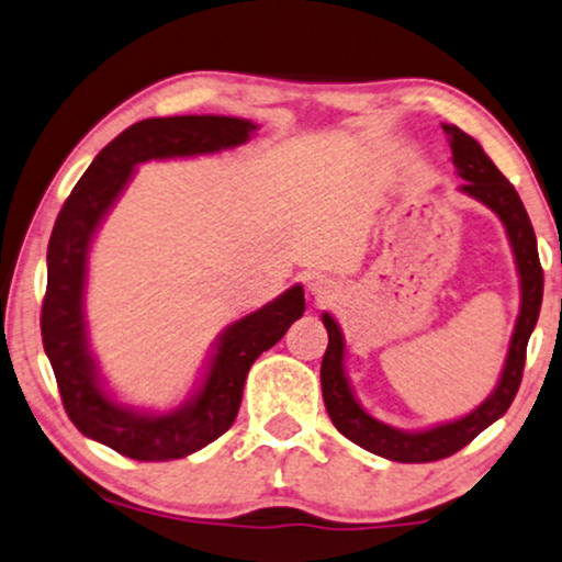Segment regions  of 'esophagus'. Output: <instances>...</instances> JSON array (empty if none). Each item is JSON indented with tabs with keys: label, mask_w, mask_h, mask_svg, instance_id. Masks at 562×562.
Instances as JSON below:
<instances>
[{
	"label": "esophagus",
	"mask_w": 562,
	"mask_h": 562,
	"mask_svg": "<svg viewBox=\"0 0 562 562\" xmlns=\"http://www.w3.org/2000/svg\"><path fill=\"white\" fill-rule=\"evenodd\" d=\"M308 293L316 297V301H328L334 293V282L324 274H313L308 277Z\"/></svg>",
	"instance_id": "34e87169"
}]
</instances>
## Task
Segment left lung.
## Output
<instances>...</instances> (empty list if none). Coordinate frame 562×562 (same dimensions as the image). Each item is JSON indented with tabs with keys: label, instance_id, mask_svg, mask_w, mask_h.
<instances>
[{
	"label": "left lung",
	"instance_id": "left-lung-1",
	"mask_svg": "<svg viewBox=\"0 0 562 562\" xmlns=\"http://www.w3.org/2000/svg\"><path fill=\"white\" fill-rule=\"evenodd\" d=\"M452 148V164L458 175L465 179L460 190L470 198L481 200L493 213L504 221L508 241H512L516 267L521 277V311L516 318V328L512 336V347L501 372V380L488 398L477 406L473 414L458 418V422L434 426L426 431H398L378 418H372L368 411L359 406L355 393L344 375V339L336 321L324 313V326L328 331V347L321 362V387H324V403L328 416L336 429L362 450L375 452L380 458L393 462H434L450 458L460 452L462 447L473 442L485 426H491L512 406L516 391H519L521 375H525L527 341L535 331L537 318H540L542 288L544 277L540 267V254H537L535 228L529 223V215L521 205L514 184L501 175L475 138L462 133L458 125H442Z\"/></svg>",
	"mask_w": 562,
	"mask_h": 562
}]
</instances>
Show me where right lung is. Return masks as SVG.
<instances>
[{
  "label": "right lung",
  "instance_id": "right-lung-1",
  "mask_svg": "<svg viewBox=\"0 0 562 562\" xmlns=\"http://www.w3.org/2000/svg\"><path fill=\"white\" fill-rule=\"evenodd\" d=\"M257 125L226 115L148 117L112 138L58 213L48 241V285L41 311L43 349L54 368L58 393L74 426L89 439L133 460H177L203 450L231 429L241 406L249 368L303 316V288L295 285L265 308L249 313L221 334L203 387L169 414L123 408L102 391L87 344L85 277L87 251L104 213L128 184L133 167L148 159L215 154L241 146Z\"/></svg>",
  "mask_w": 562,
  "mask_h": 562
}]
</instances>
